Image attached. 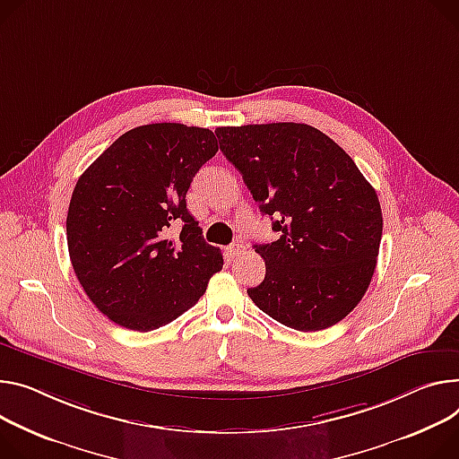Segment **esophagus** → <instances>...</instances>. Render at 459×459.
<instances>
[{
  "instance_id": "obj_1",
  "label": "esophagus",
  "mask_w": 459,
  "mask_h": 459,
  "mask_svg": "<svg viewBox=\"0 0 459 459\" xmlns=\"http://www.w3.org/2000/svg\"><path fill=\"white\" fill-rule=\"evenodd\" d=\"M241 251H243V245H239V243L227 247V253H229L230 256H238Z\"/></svg>"
}]
</instances>
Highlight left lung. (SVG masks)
<instances>
[{"label":"left lung","instance_id":"left-lung-1","mask_svg":"<svg viewBox=\"0 0 459 459\" xmlns=\"http://www.w3.org/2000/svg\"><path fill=\"white\" fill-rule=\"evenodd\" d=\"M216 135L280 234L255 245L265 278L248 297L297 331L341 322L377 265L383 212L375 188L335 141L307 124L225 126Z\"/></svg>","mask_w":459,"mask_h":459}]
</instances>
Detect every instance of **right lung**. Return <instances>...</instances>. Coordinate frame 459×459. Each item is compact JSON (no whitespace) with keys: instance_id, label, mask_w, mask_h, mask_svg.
I'll list each match as a JSON object with an SVG mask.
<instances>
[{"instance_id":"obj_1","label":"right lung","mask_w":459,"mask_h":459,"mask_svg":"<svg viewBox=\"0 0 459 459\" xmlns=\"http://www.w3.org/2000/svg\"><path fill=\"white\" fill-rule=\"evenodd\" d=\"M216 135L178 122L120 135L76 181L67 248L90 300L115 324L152 331L188 311L223 267L186 208ZM181 228L179 238H169Z\"/></svg>"}]
</instances>
